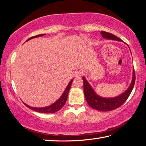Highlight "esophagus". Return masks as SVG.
<instances>
[{"label":"esophagus","mask_w":146,"mask_h":146,"mask_svg":"<svg viewBox=\"0 0 146 146\" xmlns=\"http://www.w3.org/2000/svg\"><path fill=\"white\" fill-rule=\"evenodd\" d=\"M82 75H83L82 71L81 70H79V71H77L75 73V76L76 77H80V76H82Z\"/></svg>","instance_id":"esophagus-1"}]
</instances>
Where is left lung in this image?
<instances>
[{"instance_id":"1","label":"left lung","mask_w":146,"mask_h":146,"mask_svg":"<svg viewBox=\"0 0 146 146\" xmlns=\"http://www.w3.org/2000/svg\"><path fill=\"white\" fill-rule=\"evenodd\" d=\"M101 35L103 38L108 39L115 40L118 41H122V39L118 38L112 34L105 31H101ZM83 90L84 95L88 104L95 110L103 111H108L113 110L121 106L127 100L135 84V74L134 69L133 70L132 81L129 87L123 94L116 97L113 98H104L98 95L93 90L90 85L86 81L84 76H83Z\"/></svg>"}]
</instances>
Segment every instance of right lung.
<instances>
[{"instance_id": "1", "label": "right lung", "mask_w": 146, "mask_h": 146, "mask_svg": "<svg viewBox=\"0 0 146 146\" xmlns=\"http://www.w3.org/2000/svg\"><path fill=\"white\" fill-rule=\"evenodd\" d=\"M45 35H46V34H42V35H39L35 36H33V37H31V38H30L27 39L26 41H29V40L33 39V38H38V37L43 36H44ZM72 82H73V80H71L70 82L68 83V85H67L66 89H65L64 92H63V94H62V95L61 96V97L59 98L56 102H55L54 104H52L51 105H49V106L46 107L38 108V107H31V106H29V105L26 104L25 103H24V104L27 107H28L29 108H30V109H32V110H35L36 111H38V112H39V113H52L56 112V111H58V110H60L61 108L64 106L65 103H66V102L67 100V98H68V92H69V91H70V89L71 88V84H72Z\"/></svg>"}]
</instances>
